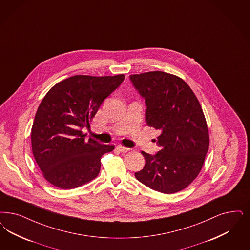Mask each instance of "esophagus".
Segmentation results:
<instances>
[{"instance_id": "esophagus-1", "label": "esophagus", "mask_w": 250, "mask_h": 250, "mask_svg": "<svg viewBox=\"0 0 250 250\" xmlns=\"http://www.w3.org/2000/svg\"><path fill=\"white\" fill-rule=\"evenodd\" d=\"M116 149H117L118 151H120V152H122V153H125V152H127V151L129 150V148H128V147H125V146H121V145L116 146Z\"/></svg>"}]
</instances>
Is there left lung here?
Segmentation results:
<instances>
[{
	"label": "left lung",
	"instance_id": "left-lung-1",
	"mask_svg": "<svg viewBox=\"0 0 250 250\" xmlns=\"http://www.w3.org/2000/svg\"><path fill=\"white\" fill-rule=\"evenodd\" d=\"M145 99L146 125L161 135L156 155L142 151L146 164L138 181L164 194L188 188L196 179L209 146L206 118L193 90L181 78L163 71L131 75Z\"/></svg>",
	"mask_w": 250,
	"mask_h": 250
}]
</instances>
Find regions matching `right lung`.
Returning <instances> with one entry per match:
<instances>
[{
  "label": "right lung",
  "mask_w": 250,
  "mask_h": 250,
  "mask_svg": "<svg viewBox=\"0 0 250 250\" xmlns=\"http://www.w3.org/2000/svg\"><path fill=\"white\" fill-rule=\"evenodd\" d=\"M125 75H78L62 80L47 92L35 115L31 146L44 178L61 189H73L96 178L101 158L114 149L81 129L89 126L104 100Z\"/></svg>",
  "instance_id": "right-lung-1"
}]
</instances>
